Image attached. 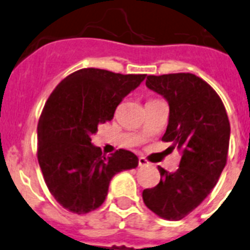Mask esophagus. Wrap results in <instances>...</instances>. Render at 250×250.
<instances>
[{
  "label": "esophagus",
  "instance_id": "1",
  "mask_svg": "<svg viewBox=\"0 0 250 250\" xmlns=\"http://www.w3.org/2000/svg\"><path fill=\"white\" fill-rule=\"evenodd\" d=\"M138 165H140V167H146V165H148V161L146 160L145 157H140V159H138Z\"/></svg>",
  "mask_w": 250,
  "mask_h": 250
}]
</instances>
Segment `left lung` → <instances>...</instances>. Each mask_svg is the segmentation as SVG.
I'll list each match as a JSON object with an SVG mask.
<instances>
[{
	"label": "left lung",
	"instance_id": "8db88e82",
	"mask_svg": "<svg viewBox=\"0 0 250 250\" xmlns=\"http://www.w3.org/2000/svg\"><path fill=\"white\" fill-rule=\"evenodd\" d=\"M146 86L169 104L163 141L182 154L179 169L161 167L160 183L142 192L145 205L164 220H182L216 186L226 165L230 123L215 90L192 73L147 76Z\"/></svg>",
	"mask_w": 250,
	"mask_h": 250
}]
</instances>
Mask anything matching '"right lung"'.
<instances>
[{
	"mask_svg": "<svg viewBox=\"0 0 250 250\" xmlns=\"http://www.w3.org/2000/svg\"><path fill=\"white\" fill-rule=\"evenodd\" d=\"M145 77L83 68L62 80L48 98L38 123V161L52 196L71 212L102 206L115 174L137 167L133 152L121 148L105 157L91 136Z\"/></svg>",
	"mask_w": 250,
	"mask_h": 250,
	"instance_id": "right-lung-1",
	"label": "right lung"
}]
</instances>
